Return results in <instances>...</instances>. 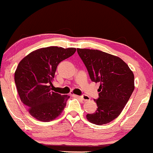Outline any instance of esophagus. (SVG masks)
Instances as JSON below:
<instances>
[{"label":"esophagus","mask_w":153,"mask_h":153,"mask_svg":"<svg viewBox=\"0 0 153 153\" xmlns=\"http://www.w3.org/2000/svg\"><path fill=\"white\" fill-rule=\"evenodd\" d=\"M78 97H80V98H81L82 100L84 101H88V100H90V97L87 96V95H81V96H77Z\"/></svg>","instance_id":"34e87169"}]
</instances>
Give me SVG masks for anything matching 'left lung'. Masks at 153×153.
<instances>
[{
	"label": "left lung",
	"mask_w": 153,
	"mask_h": 153,
	"mask_svg": "<svg viewBox=\"0 0 153 153\" xmlns=\"http://www.w3.org/2000/svg\"><path fill=\"white\" fill-rule=\"evenodd\" d=\"M91 80L100 82L97 108L88 121L102 126L118 117L134 91V75L122 59L98 50L77 49Z\"/></svg>",
	"instance_id": "obj_1"
}]
</instances>
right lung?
I'll return each instance as SVG.
<instances>
[{"mask_svg": "<svg viewBox=\"0 0 153 153\" xmlns=\"http://www.w3.org/2000/svg\"><path fill=\"white\" fill-rule=\"evenodd\" d=\"M75 51L74 48H43L30 53L18 64L15 72L18 95L29 113L38 120H53L65 108L70 97L52 91V81L58 64Z\"/></svg>", "mask_w": 153, "mask_h": 153, "instance_id": "1", "label": "right lung"}]
</instances>
